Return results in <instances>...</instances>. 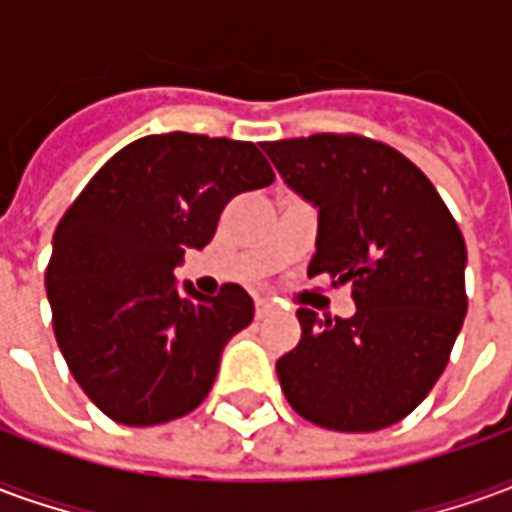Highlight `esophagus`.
I'll return each mask as SVG.
<instances>
[{
    "mask_svg": "<svg viewBox=\"0 0 512 512\" xmlns=\"http://www.w3.org/2000/svg\"><path fill=\"white\" fill-rule=\"evenodd\" d=\"M255 307H257V318H263L266 312H271V301H268V299H257Z\"/></svg>",
    "mask_w": 512,
    "mask_h": 512,
    "instance_id": "obj_1",
    "label": "esophagus"
}]
</instances>
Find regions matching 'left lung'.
<instances>
[{
  "mask_svg": "<svg viewBox=\"0 0 512 512\" xmlns=\"http://www.w3.org/2000/svg\"><path fill=\"white\" fill-rule=\"evenodd\" d=\"M290 189L318 208L310 277L351 285L356 312L299 307L301 340L277 362L282 392L312 425L367 433L428 397L466 318V241L428 175L359 134L263 142Z\"/></svg>",
  "mask_w": 512,
  "mask_h": 512,
  "instance_id": "8db88e82",
  "label": "left lung"
}]
</instances>
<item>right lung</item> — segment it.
Wrapping results in <instances>:
<instances>
[{
  "mask_svg": "<svg viewBox=\"0 0 512 512\" xmlns=\"http://www.w3.org/2000/svg\"><path fill=\"white\" fill-rule=\"evenodd\" d=\"M274 183L252 142L150 134L95 172L54 230L46 296L84 395L120 425H161L208 397L227 340L255 304L241 285L202 296L175 266L216 233L224 205Z\"/></svg>",
  "mask_w": 512,
  "mask_h": 512,
  "instance_id": "right-lung-1",
  "label": "right lung"
}]
</instances>
